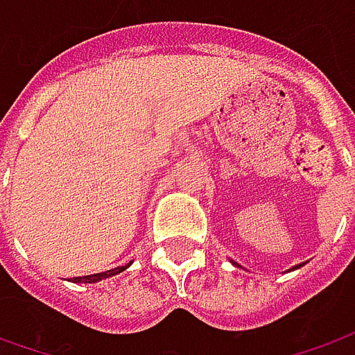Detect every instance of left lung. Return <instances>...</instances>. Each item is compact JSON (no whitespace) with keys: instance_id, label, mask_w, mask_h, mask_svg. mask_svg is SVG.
<instances>
[{"instance_id":"left-lung-1","label":"left lung","mask_w":355,"mask_h":355,"mask_svg":"<svg viewBox=\"0 0 355 355\" xmlns=\"http://www.w3.org/2000/svg\"><path fill=\"white\" fill-rule=\"evenodd\" d=\"M298 266H302V265H298ZM298 266H296V268H298Z\"/></svg>"}]
</instances>
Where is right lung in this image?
I'll list each match as a JSON object with an SVG mask.
<instances>
[{"instance_id": "right-lung-1", "label": "right lung", "mask_w": 355, "mask_h": 355, "mask_svg": "<svg viewBox=\"0 0 355 355\" xmlns=\"http://www.w3.org/2000/svg\"><path fill=\"white\" fill-rule=\"evenodd\" d=\"M126 266H116V268H110V270H104V272H96V275H87V277H75L73 282H98V280L108 279V277H114L118 272H122Z\"/></svg>"}]
</instances>
